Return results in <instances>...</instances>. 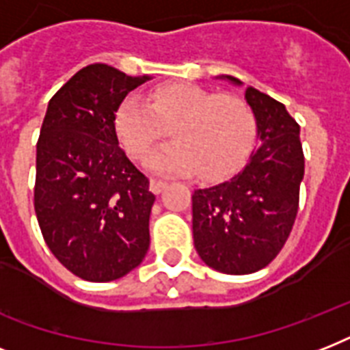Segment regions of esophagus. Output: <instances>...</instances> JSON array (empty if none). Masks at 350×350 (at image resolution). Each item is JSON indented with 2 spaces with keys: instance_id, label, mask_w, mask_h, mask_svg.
<instances>
[{
  "instance_id": "34e87169",
  "label": "esophagus",
  "mask_w": 350,
  "mask_h": 350,
  "mask_svg": "<svg viewBox=\"0 0 350 350\" xmlns=\"http://www.w3.org/2000/svg\"><path fill=\"white\" fill-rule=\"evenodd\" d=\"M165 187H167V181L156 180V178H152V180H150V191H152L154 194H159V192H163Z\"/></svg>"
}]
</instances>
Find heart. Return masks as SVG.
I'll use <instances>...</instances> for the list:
<instances>
[{
    "instance_id": "heart-1",
    "label": "heart",
    "mask_w": 350,
    "mask_h": 350,
    "mask_svg": "<svg viewBox=\"0 0 350 350\" xmlns=\"http://www.w3.org/2000/svg\"><path fill=\"white\" fill-rule=\"evenodd\" d=\"M176 143L154 150L145 163L156 172L192 174L218 180L249 158L256 142L254 109L241 96L219 94L194 83H165L150 101L126 96L116 112L123 147L143 158L170 134Z\"/></svg>"
}]
</instances>
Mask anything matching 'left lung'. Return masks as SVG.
I'll use <instances>...</instances> for the list:
<instances>
[{"mask_svg": "<svg viewBox=\"0 0 350 350\" xmlns=\"http://www.w3.org/2000/svg\"><path fill=\"white\" fill-rule=\"evenodd\" d=\"M245 98L261 145L234 178L192 194L194 247L225 274L260 271L280 254L298 214L305 170L299 125L285 105L252 87Z\"/></svg>", "mask_w": 350, "mask_h": 350, "instance_id": "left-lung-1", "label": "left lung"}]
</instances>
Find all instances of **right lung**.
<instances>
[{
  "label": "right lung",
  "instance_id": "add662e5",
  "mask_svg": "<svg viewBox=\"0 0 350 350\" xmlns=\"http://www.w3.org/2000/svg\"><path fill=\"white\" fill-rule=\"evenodd\" d=\"M148 76L94 63L49 101L36 145L34 211L46 247L87 282H112L143 261L154 194L116 134L125 96Z\"/></svg>",
  "mask_w": 350,
  "mask_h": 350
}]
</instances>
